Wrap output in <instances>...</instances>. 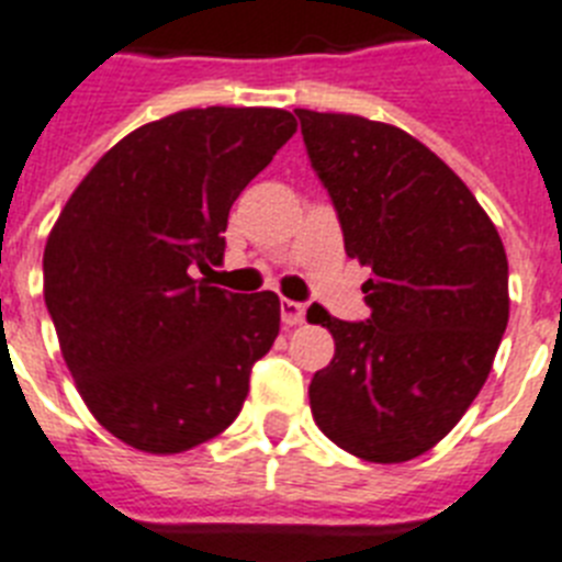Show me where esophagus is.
I'll list each match as a JSON object with an SVG mask.
<instances>
[{"label": "esophagus", "mask_w": 562, "mask_h": 562, "mask_svg": "<svg viewBox=\"0 0 562 562\" xmlns=\"http://www.w3.org/2000/svg\"><path fill=\"white\" fill-rule=\"evenodd\" d=\"M280 317H282V323L289 325V328H294V325H300L305 319V305L294 303V300H282Z\"/></svg>", "instance_id": "34e87169"}]
</instances>
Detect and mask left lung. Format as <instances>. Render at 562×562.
<instances>
[{
    "label": "left lung",
    "instance_id": "left-lung-1",
    "mask_svg": "<svg viewBox=\"0 0 562 562\" xmlns=\"http://www.w3.org/2000/svg\"><path fill=\"white\" fill-rule=\"evenodd\" d=\"M296 116L346 254L371 268V319L308 311L334 337L311 414L348 454L405 463L460 423L492 371L508 325L506 248L469 186L412 134L353 113Z\"/></svg>",
    "mask_w": 562,
    "mask_h": 562
}]
</instances>
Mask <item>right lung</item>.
<instances>
[{
    "label": "right lung",
    "mask_w": 562,
    "mask_h": 562,
    "mask_svg": "<svg viewBox=\"0 0 562 562\" xmlns=\"http://www.w3.org/2000/svg\"><path fill=\"white\" fill-rule=\"evenodd\" d=\"M296 134L280 108H188L131 131L50 228L45 305L88 412L131 449L179 454L237 419L280 334L273 291L231 294L228 211Z\"/></svg>",
    "instance_id": "add662e5"
}]
</instances>
